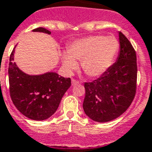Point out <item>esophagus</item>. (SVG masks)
Listing matches in <instances>:
<instances>
[{"instance_id": "34e87169", "label": "esophagus", "mask_w": 152, "mask_h": 152, "mask_svg": "<svg viewBox=\"0 0 152 152\" xmlns=\"http://www.w3.org/2000/svg\"><path fill=\"white\" fill-rule=\"evenodd\" d=\"M77 84H79V81H77L76 80H74V79H72V86H74V85H77Z\"/></svg>"}]
</instances>
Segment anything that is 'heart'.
Returning <instances> with one entry per match:
<instances>
[{"instance_id": "b5f03b06", "label": "heart", "mask_w": 152, "mask_h": 152, "mask_svg": "<svg viewBox=\"0 0 152 152\" xmlns=\"http://www.w3.org/2000/svg\"><path fill=\"white\" fill-rule=\"evenodd\" d=\"M120 48L114 37L89 36L74 40L68 46V53L61 54L64 68L72 72L78 68L76 61H81V68L91 78L102 76L112 66Z\"/></svg>"}]
</instances>
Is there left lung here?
<instances>
[{"instance_id": "8db88e82", "label": "left lung", "mask_w": 152, "mask_h": 152, "mask_svg": "<svg viewBox=\"0 0 152 152\" xmlns=\"http://www.w3.org/2000/svg\"><path fill=\"white\" fill-rule=\"evenodd\" d=\"M120 49L117 61L99 78L85 83L83 108L96 122H109L129 107L136 90L137 64L135 49L119 32Z\"/></svg>"}]
</instances>
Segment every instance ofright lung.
I'll use <instances>...</instances> for the list:
<instances>
[{
  "instance_id": "add662e5",
  "label": "right lung",
  "mask_w": 152,
  "mask_h": 152,
  "mask_svg": "<svg viewBox=\"0 0 152 152\" xmlns=\"http://www.w3.org/2000/svg\"><path fill=\"white\" fill-rule=\"evenodd\" d=\"M32 32L51 34L45 28H35ZM15 48L10 55L9 65V91L12 103L20 113L31 120H47L57 110L62 97L71 86V79L54 72L41 75L26 74L13 62Z\"/></svg>"
}]
</instances>
